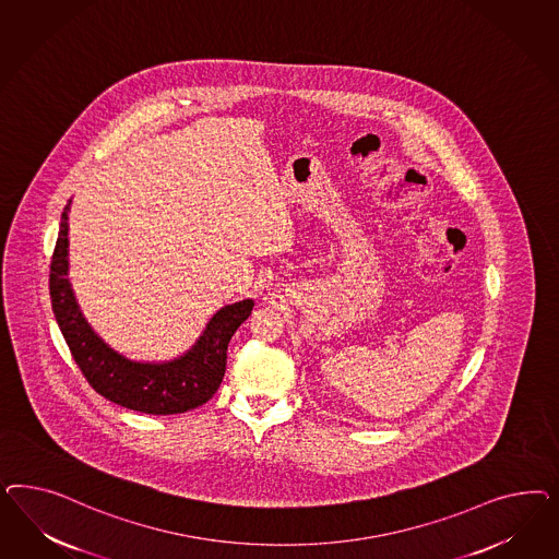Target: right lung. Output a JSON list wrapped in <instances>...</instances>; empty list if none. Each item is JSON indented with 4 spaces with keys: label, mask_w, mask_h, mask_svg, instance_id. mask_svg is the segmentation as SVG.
I'll use <instances>...</instances> for the list:
<instances>
[{
    "label": "right lung",
    "mask_w": 559,
    "mask_h": 559,
    "mask_svg": "<svg viewBox=\"0 0 559 559\" xmlns=\"http://www.w3.org/2000/svg\"><path fill=\"white\" fill-rule=\"evenodd\" d=\"M63 215L52 250L49 293L52 313L68 342L71 356L87 383L106 400L153 416L182 414L206 404L219 390L227 344L241 322L252 313L254 301L227 305L209 322L197 346L178 360L164 365L131 362L102 342L80 313L68 274V213Z\"/></svg>",
    "instance_id": "1"
}]
</instances>
